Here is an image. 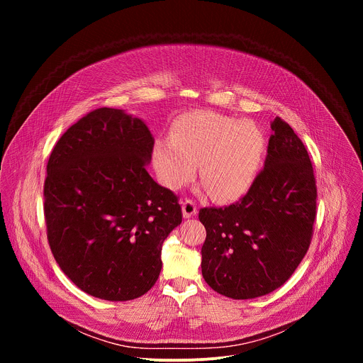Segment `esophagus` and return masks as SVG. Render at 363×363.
Here are the masks:
<instances>
[{
    "mask_svg": "<svg viewBox=\"0 0 363 363\" xmlns=\"http://www.w3.org/2000/svg\"><path fill=\"white\" fill-rule=\"evenodd\" d=\"M182 214L184 218H191L196 214V203L192 199H185L182 203Z\"/></svg>",
    "mask_w": 363,
    "mask_h": 363,
    "instance_id": "obj_1",
    "label": "esophagus"
}]
</instances>
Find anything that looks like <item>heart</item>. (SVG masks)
I'll list each match as a JSON object with an SVG mask.
<instances>
[{
    "mask_svg": "<svg viewBox=\"0 0 363 363\" xmlns=\"http://www.w3.org/2000/svg\"><path fill=\"white\" fill-rule=\"evenodd\" d=\"M266 135L254 121L196 111L181 116L169 138L153 146V167L162 185L179 189L201 164V181L217 201L244 194L260 171Z\"/></svg>",
    "mask_w": 363,
    "mask_h": 363,
    "instance_id": "1",
    "label": "heart"
}]
</instances>
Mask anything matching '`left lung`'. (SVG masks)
<instances>
[{
	"mask_svg": "<svg viewBox=\"0 0 363 363\" xmlns=\"http://www.w3.org/2000/svg\"><path fill=\"white\" fill-rule=\"evenodd\" d=\"M264 168L237 202L199 210L206 237L202 277L217 293L245 300L283 286L306 255L316 218L312 161L289 123L276 118Z\"/></svg>",
	"mask_w": 363,
	"mask_h": 363,
	"instance_id": "1",
	"label": "left lung"
}]
</instances>
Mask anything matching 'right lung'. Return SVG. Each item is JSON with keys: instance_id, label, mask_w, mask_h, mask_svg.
I'll use <instances>...</instances> for the list:
<instances>
[{"instance_id": "add662e5", "label": "right lung", "mask_w": 363, "mask_h": 363, "mask_svg": "<svg viewBox=\"0 0 363 363\" xmlns=\"http://www.w3.org/2000/svg\"><path fill=\"white\" fill-rule=\"evenodd\" d=\"M147 126L121 109L72 125L47 162V240L63 273L97 298L126 301L157 283L161 250L182 223L178 196L146 171Z\"/></svg>"}]
</instances>
